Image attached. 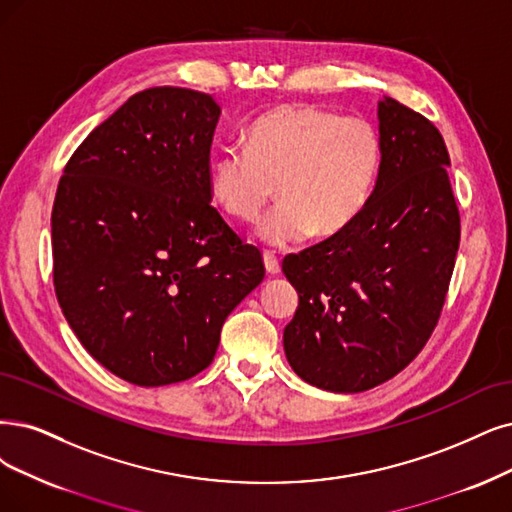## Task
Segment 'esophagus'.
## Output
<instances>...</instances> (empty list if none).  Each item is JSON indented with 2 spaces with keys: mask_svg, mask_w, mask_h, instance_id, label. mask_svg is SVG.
Returning <instances> with one entry per match:
<instances>
[{
  "mask_svg": "<svg viewBox=\"0 0 512 512\" xmlns=\"http://www.w3.org/2000/svg\"><path fill=\"white\" fill-rule=\"evenodd\" d=\"M263 266H266V270H268L270 276H276V274L280 272V261H278V257H276L274 253H270V251L263 253Z\"/></svg>",
  "mask_w": 512,
  "mask_h": 512,
  "instance_id": "34e87169",
  "label": "esophagus"
}]
</instances>
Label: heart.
<instances>
[{"label":"heart","instance_id":"1","mask_svg":"<svg viewBox=\"0 0 512 512\" xmlns=\"http://www.w3.org/2000/svg\"><path fill=\"white\" fill-rule=\"evenodd\" d=\"M382 143L361 118L312 105H280L255 118L244 147H225L208 168V192L232 219L251 223L274 192L282 200L259 225V238L289 246L333 240L365 213Z\"/></svg>","mask_w":512,"mask_h":512}]
</instances>
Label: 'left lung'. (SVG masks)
I'll return each mask as SVG.
<instances>
[{"instance_id": "8db88e82", "label": "left lung", "mask_w": 512, "mask_h": 512, "mask_svg": "<svg viewBox=\"0 0 512 512\" xmlns=\"http://www.w3.org/2000/svg\"><path fill=\"white\" fill-rule=\"evenodd\" d=\"M382 166L348 232L287 255L299 293L287 361L329 392H363L401 373L439 323L460 246L441 132L390 97L377 103Z\"/></svg>"}]
</instances>
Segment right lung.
<instances>
[{
	"instance_id": "right-lung-1",
	"label": "right lung",
	"mask_w": 512,
	"mask_h": 512,
	"mask_svg": "<svg viewBox=\"0 0 512 512\" xmlns=\"http://www.w3.org/2000/svg\"><path fill=\"white\" fill-rule=\"evenodd\" d=\"M221 107L189 88L130 97L75 149L52 206L54 291L92 358L135 386L189 380L266 276L208 192Z\"/></svg>"
}]
</instances>
